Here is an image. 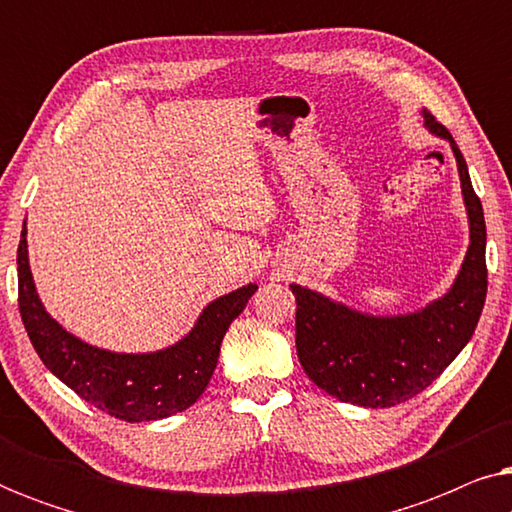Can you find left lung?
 <instances>
[{
    "mask_svg": "<svg viewBox=\"0 0 512 512\" xmlns=\"http://www.w3.org/2000/svg\"><path fill=\"white\" fill-rule=\"evenodd\" d=\"M424 123L438 137L450 139L471 221V244L452 289L422 312L370 317L291 284L300 366L326 394L363 408L405 403L438 380L471 340L487 296V230L480 198L445 125L426 109Z\"/></svg>",
    "mask_w": 512,
    "mask_h": 512,
    "instance_id": "left-lung-1",
    "label": "left lung"
}]
</instances>
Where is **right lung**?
Returning a JSON list of instances; mask_svg holds the SVG:
<instances>
[{"instance_id":"right-lung-1","label":"right lung","mask_w":512,"mask_h":512,"mask_svg":"<svg viewBox=\"0 0 512 512\" xmlns=\"http://www.w3.org/2000/svg\"><path fill=\"white\" fill-rule=\"evenodd\" d=\"M27 230L18 244V307L39 359L74 394L123 422H153L191 408L207 389L221 340L258 286H242L205 307L193 331L153 354H116L90 347L48 317L34 291Z\"/></svg>"}]
</instances>
